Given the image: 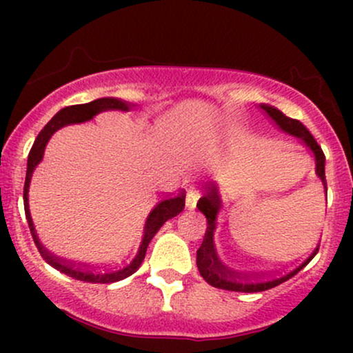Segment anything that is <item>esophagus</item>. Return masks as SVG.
<instances>
[{
	"mask_svg": "<svg viewBox=\"0 0 353 353\" xmlns=\"http://www.w3.org/2000/svg\"><path fill=\"white\" fill-rule=\"evenodd\" d=\"M197 199H199V192H197V190H194V189L188 190V194H185V209L188 210L196 209Z\"/></svg>",
	"mask_w": 353,
	"mask_h": 353,
	"instance_id": "esophagus-1",
	"label": "esophagus"
}]
</instances>
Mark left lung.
<instances>
[{"label": "left lung", "instance_id": "left-lung-1", "mask_svg": "<svg viewBox=\"0 0 353 353\" xmlns=\"http://www.w3.org/2000/svg\"><path fill=\"white\" fill-rule=\"evenodd\" d=\"M261 111L272 121L275 128L279 131L285 132V134L297 137L301 144L307 151L312 152L315 161V174L319 179L322 181L323 190L327 196V182H325V156H323L322 149L310 134L309 129L303 125L301 121L287 117L281 109L270 106V104H259ZM197 209L204 214L208 219V230H205L204 241L197 250V269L204 281L210 283L212 287L224 290H232V292H262V290H269L272 287H277L279 283L289 281L294 277L299 270H302L312 261L315 254H317L319 245L309 254L305 261H302L297 267H294L289 272L277 275L272 279H252L245 275L241 270L234 269V255L229 254L225 245L222 244V239L219 236V214L222 210V194L221 189L216 184H210L204 196L197 202Z\"/></svg>", "mask_w": 353, "mask_h": 353}]
</instances>
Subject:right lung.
Segmentation results:
<instances>
[{"label":"right lung","instance_id":"1","mask_svg":"<svg viewBox=\"0 0 353 353\" xmlns=\"http://www.w3.org/2000/svg\"><path fill=\"white\" fill-rule=\"evenodd\" d=\"M137 104L128 103V101L119 98H99L91 101L86 104H76V106L63 108L61 111L52 116V119L41 129L38 137H36L33 148H31L30 156H28V168H26V181H24V210H26L28 225L31 229V236L34 239V244L38 247L39 254L43 255L44 261L48 264L58 269L59 272L70 275L72 279L84 282L92 283H109L123 281V279L129 277L139 269L145 257V250H148L149 242L156 236V232L163 228V224L169 219L176 217L177 214L182 212L185 202V194L181 192L174 197H165V199L157 201L151 209L145 214L143 225H141L139 232H137L136 241L129 247L125 252L121 255L117 261H112L109 265L104 267H91L88 264H81V262H66L63 259L52 255L50 250L44 249V245L39 242L38 234H36L33 217L30 212V184L31 177H33L34 169L41 163L44 157V149H46L48 143L61 128L70 124H79L91 121L92 117L98 116L99 112L104 111H131Z\"/></svg>","mask_w":353,"mask_h":353}]
</instances>
